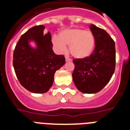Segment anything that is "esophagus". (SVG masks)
<instances>
[{
    "instance_id": "34e87169",
    "label": "esophagus",
    "mask_w": 130,
    "mask_h": 130,
    "mask_svg": "<svg viewBox=\"0 0 130 130\" xmlns=\"http://www.w3.org/2000/svg\"><path fill=\"white\" fill-rule=\"evenodd\" d=\"M65 61H66V62H71V59H69L68 57H65Z\"/></svg>"
}]
</instances>
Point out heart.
<instances>
[{
  "mask_svg": "<svg viewBox=\"0 0 130 130\" xmlns=\"http://www.w3.org/2000/svg\"><path fill=\"white\" fill-rule=\"evenodd\" d=\"M52 42L59 54L65 52L69 45V52L77 59L89 57L94 51L95 39L93 34L80 28L64 29L59 33V37L53 36Z\"/></svg>",
  "mask_w": 130,
  "mask_h": 130,
  "instance_id": "heart-1",
  "label": "heart"
}]
</instances>
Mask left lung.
Instances as JSON below:
<instances>
[{
    "instance_id": "obj_1",
    "label": "left lung",
    "mask_w": 130,
    "mask_h": 130,
    "mask_svg": "<svg viewBox=\"0 0 130 130\" xmlns=\"http://www.w3.org/2000/svg\"><path fill=\"white\" fill-rule=\"evenodd\" d=\"M94 36L95 49L84 59H74L73 81L81 92L94 94L100 92L112 77L115 68V42L105 29L91 24Z\"/></svg>"
}]
</instances>
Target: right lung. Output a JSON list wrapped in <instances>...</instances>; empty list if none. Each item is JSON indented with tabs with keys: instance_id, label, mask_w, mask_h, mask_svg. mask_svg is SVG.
<instances>
[{
	"instance_id": "right-lung-1",
	"label": "right lung",
	"mask_w": 130,
	"mask_h": 130,
	"mask_svg": "<svg viewBox=\"0 0 130 130\" xmlns=\"http://www.w3.org/2000/svg\"><path fill=\"white\" fill-rule=\"evenodd\" d=\"M44 25H36L21 36L13 53V67L21 86L36 94L48 92L54 75L65 64L63 55L53 51L51 35ZM35 44V46L31 44Z\"/></svg>"
}]
</instances>
